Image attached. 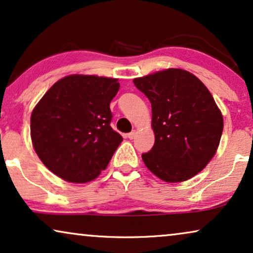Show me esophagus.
I'll list each match as a JSON object with an SVG mask.
<instances>
[{
  "instance_id": "obj_1",
  "label": "esophagus",
  "mask_w": 253,
  "mask_h": 253,
  "mask_svg": "<svg viewBox=\"0 0 253 253\" xmlns=\"http://www.w3.org/2000/svg\"><path fill=\"white\" fill-rule=\"evenodd\" d=\"M136 137V131H131L130 133H127V138L129 139H133Z\"/></svg>"
}]
</instances>
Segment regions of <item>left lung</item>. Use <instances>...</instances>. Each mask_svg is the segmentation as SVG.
Here are the masks:
<instances>
[{
	"mask_svg": "<svg viewBox=\"0 0 253 253\" xmlns=\"http://www.w3.org/2000/svg\"><path fill=\"white\" fill-rule=\"evenodd\" d=\"M152 107L155 145L142 158L166 182H181L205 169L217 150L223 131L221 110L205 84L180 68L133 80Z\"/></svg>",
	"mask_w": 253,
	"mask_h": 253,
	"instance_id": "1",
	"label": "left lung"
}]
</instances>
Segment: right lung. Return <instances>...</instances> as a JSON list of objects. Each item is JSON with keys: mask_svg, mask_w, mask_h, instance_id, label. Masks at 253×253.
Masks as SVG:
<instances>
[{"mask_svg": "<svg viewBox=\"0 0 253 253\" xmlns=\"http://www.w3.org/2000/svg\"><path fill=\"white\" fill-rule=\"evenodd\" d=\"M117 79L68 75L57 81L31 114L32 145L42 164L68 182L84 183L107 169L123 138L110 126Z\"/></svg>", "mask_w": 253, "mask_h": 253, "instance_id": "obj_1", "label": "right lung"}]
</instances>
